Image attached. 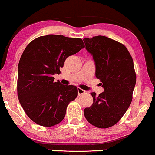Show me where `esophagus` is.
Listing matches in <instances>:
<instances>
[{"label":"esophagus","instance_id":"esophagus-1","mask_svg":"<svg viewBox=\"0 0 155 155\" xmlns=\"http://www.w3.org/2000/svg\"><path fill=\"white\" fill-rule=\"evenodd\" d=\"M78 95H79V96H80V95L83 94H84V93H85V91L83 90L81 88H78Z\"/></svg>","mask_w":155,"mask_h":155}]
</instances>
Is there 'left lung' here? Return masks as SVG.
<instances>
[{"label":"left lung","mask_w":155,"mask_h":155,"mask_svg":"<svg viewBox=\"0 0 155 155\" xmlns=\"http://www.w3.org/2000/svg\"><path fill=\"white\" fill-rule=\"evenodd\" d=\"M83 41L95 61L96 78L104 89L99 96L91 93L93 104L84 109V116L97 128H110L119 121L132 101L136 82L132 56L124 44L104 36Z\"/></svg>","instance_id":"obj_1"}]
</instances>
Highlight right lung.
I'll return each mask as SVG.
<instances>
[{
    "label": "right lung",
    "mask_w": 155,
    "mask_h": 155,
    "mask_svg": "<svg viewBox=\"0 0 155 155\" xmlns=\"http://www.w3.org/2000/svg\"><path fill=\"white\" fill-rule=\"evenodd\" d=\"M84 47L79 38L48 35L32 40L18 64V97L27 116L45 127L58 124L68 105L78 97V87L54 82L68 57Z\"/></svg>",
    "instance_id": "right-lung-1"
}]
</instances>
